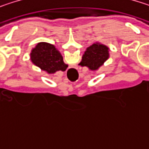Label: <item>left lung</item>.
Instances as JSON below:
<instances>
[{
    "label": "left lung",
    "mask_w": 149,
    "mask_h": 149,
    "mask_svg": "<svg viewBox=\"0 0 149 149\" xmlns=\"http://www.w3.org/2000/svg\"><path fill=\"white\" fill-rule=\"evenodd\" d=\"M109 58V48L99 43L93 44L89 46L84 54L83 55L80 65L82 66H87L89 69L95 71Z\"/></svg>",
    "instance_id": "left-lung-1"
}]
</instances>
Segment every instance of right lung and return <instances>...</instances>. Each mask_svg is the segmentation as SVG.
Segmentation results:
<instances>
[{"mask_svg":"<svg viewBox=\"0 0 149 149\" xmlns=\"http://www.w3.org/2000/svg\"><path fill=\"white\" fill-rule=\"evenodd\" d=\"M31 60L47 73H54L58 71L64 72L68 67L55 46L45 42L39 43L32 50Z\"/></svg>","mask_w":149,"mask_h":149,"instance_id":"right-lung-1","label":"right lung"}]
</instances>
